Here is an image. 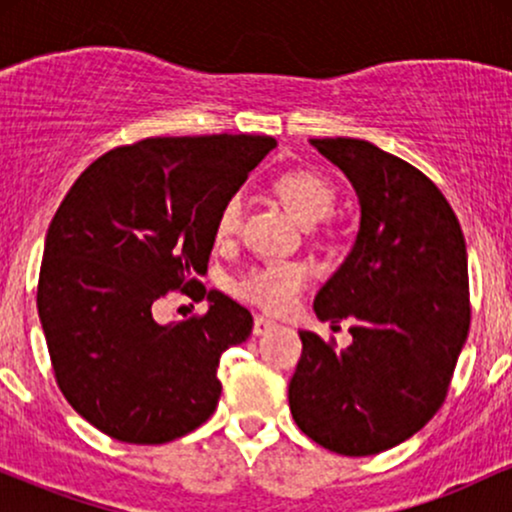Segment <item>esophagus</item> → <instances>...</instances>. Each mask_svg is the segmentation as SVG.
Masks as SVG:
<instances>
[{"label":"esophagus","mask_w":512,"mask_h":512,"mask_svg":"<svg viewBox=\"0 0 512 512\" xmlns=\"http://www.w3.org/2000/svg\"><path fill=\"white\" fill-rule=\"evenodd\" d=\"M274 327H276L274 320H269V317H264V315H257L255 325H252V332L260 337V334H267L269 330H274Z\"/></svg>","instance_id":"1"}]
</instances>
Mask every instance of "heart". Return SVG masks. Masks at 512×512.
I'll list each match as a JSON object with an SVG mask.
<instances>
[{
    "mask_svg": "<svg viewBox=\"0 0 512 512\" xmlns=\"http://www.w3.org/2000/svg\"><path fill=\"white\" fill-rule=\"evenodd\" d=\"M274 192L303 226H313V223L327 219L337 204V192H334L332 182L315 170H286L274 180ZM240 211H243L240 195H231L221 204L214 223L216 240H228L236 233ZM305 284H308L305 264L276 260L243 274V279L238 281V293L264 310L281 313L296 303Z\"/></svg>",
    "mask_w": 512,
    "mask_h": 512,
    "instance_id": "heart-1",
    "label": "heart"
}]
</instances>
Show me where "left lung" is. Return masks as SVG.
I'll use <instances>...</instances> for the list:
<instances>
[{
  "mask_svg": "<svg viewBox=\"0 0 512 512\" xmlns=\"http://www.w3.org/2000/svg\"><path fill=\"white\" fill-rule=\"evenodd\" d=\"M356 190L351 252L315 296L317 320H351L334 351L298 332L289 385L298 428L322 448L363 457L395 448L440 409L469 332L467 248L455 211L421 170L351 137L310 139Z\"/></svg>",
  "mask_w": 512,
  "mask_h": 512,
  "instance_id": "obj_1",
  "label": "left lung"
}]
</instances>
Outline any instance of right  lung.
Here are the masks:
<instances>
[{"label":"right lung","instance_id":"1","mask_svg":"<svg viewBox=\"0 0 512 512\" xmlns=\"http://www.w3.org/2000/svg\"><path fill=\"white\" fill-rule=\"evenodd\" d=\"M274 146L257 134L144 139L93 161L62 199L38 315L62 395L105 436L168 443L214 414L216 368L250 337V310L209 291L202 317L161 325L151 305L197 289L221 204Z\"/></svg>","mask_w":512,"mask_h":512}]
</instances>
